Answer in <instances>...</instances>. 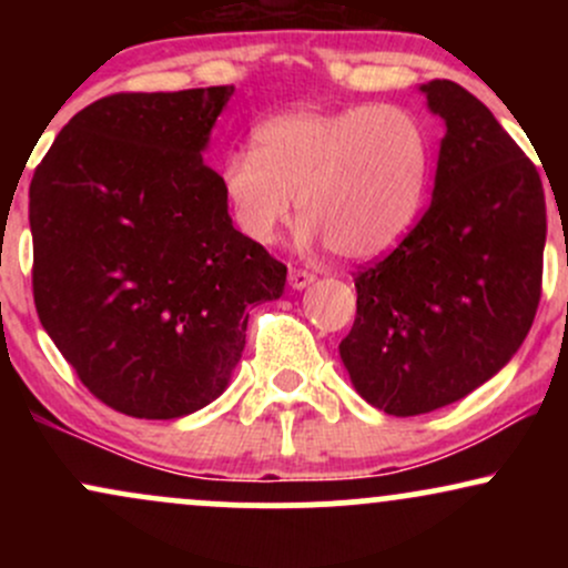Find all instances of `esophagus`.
<instances>
[{"instance_id":"34e87169","label":"esophagus","mask_w":568,"mask_h":568,"mask_svg":"<svg viewBox=\"0 0 568 568\" xmlns=\"http://www.w3.org/2000/svg\"><path fill=\"white\" fill-rule=\"evenodd\" d=\"M288 283H291L293 291H304L306 285L315 283V275H310V272H304V270H291L288 272Z\"/></svg>"}]
</instances>
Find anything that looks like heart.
Segmentation results:
<instances>
[{
	"mask_svg": "<svg viewBox=\"0 0 568 568\" xmlns=\"http://www.w3.org/2000/svg\"><path fill=\"white\" fill-rule=\"evenodd\" d=\"M429 135L393 103L291 109L253 130L219 168L232 221L272 245L293 211L298 245L328 243L338 258L371 262L406 237L429 184Z\"/></svg>",
	"mask_w": 568,
	"mask_h": 568,
	"instance_id": "b5f03b06",
	"label": "heart"
}]
</instances>
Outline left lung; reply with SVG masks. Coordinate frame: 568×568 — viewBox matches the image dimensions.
Masks as SVG:
<instances>
[{"mask_svg": "<svg viewBox=\"0 0 568 568\" xmlns=\"http://www.w3.org/2000/svg\"><path fill=\"white\" fill-rule=\"evenodd\" d=\"M440 116L433 202L387 258L355 277L357 315L338 344L352 387L393 416L462 400L529 334L547 234L537 168L462 84H419Z\"/></svg>", "mask_w": 568, "mask_h": 568, "instance_id": "8db88e82", "label": "left lung"}]
</instances>
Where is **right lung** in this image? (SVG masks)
<instances>
[{
  "label": "right lung",
  "instance_id": "right-lung-1",
  "mask_svg": "<svg viewBox=\"0 0 568 568\" xmlns=\"http://www.w3.org/2000/svg\"><path fill=\"white\" fill-rule=\"evenodd\" d=\"M234 93H116L90 103L29 186L34 304L84 387L139 419H181L230 387L247 310L285 270L234 230L211 130Z\"/></svg>",
  "mask_w": 568,
  "mask_h": 568
}]
</instances>
